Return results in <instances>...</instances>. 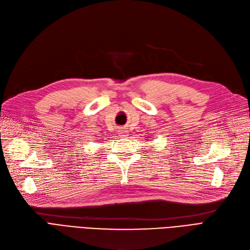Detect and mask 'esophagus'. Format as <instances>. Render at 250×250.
<instances>
[{
	"instance_id": "34e87169",
	"label": "esophagus",
	"mask_w": 250,
	"mask_h": 250,
	"mask_svg": "<svg viewBox=\"0 0 250 250\" xmlns=\"http://www.w3.org/2000/svg\"><path fill=\"white\" fill-rule=\"evenodd\" d=\"M125 133H126V131H125L124 128H120V130L118 131V135H119L120 137H125Z\"/></svg>"
}]
</instances>
